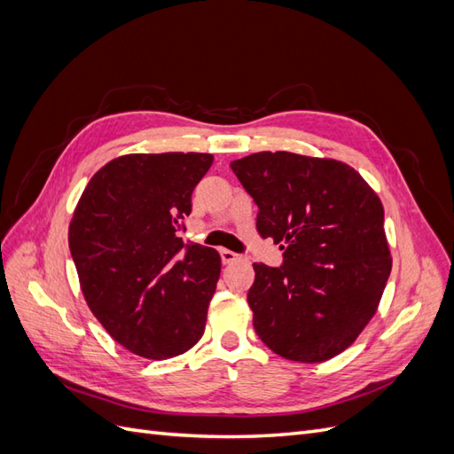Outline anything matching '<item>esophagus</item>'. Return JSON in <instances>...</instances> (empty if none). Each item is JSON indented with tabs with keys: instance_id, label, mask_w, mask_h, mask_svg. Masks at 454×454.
<instances>
[{
	"instance_id": "obj_1",
	"label": "esophagus",
	"mask_w": 454,
	"mask_h": 454,
	"mask_svg": "<svg viewBox=\"0 0 454 454\" xmlns=\"http://www.w3.org/2000/svg\"><path fill=\"white\" fill-rule=\"evenodd\" d=\"M219 254H222V261L225 265H231V263H237V261H242L244 259V255H240V254H235V252H231V250H219Z\"/></svg>"
}]
</instances>
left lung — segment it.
I'll use <instances>...</instances> for the list:
<instances>
[{
	"mask_svg": "<svg viewBox=\"0 0 454 454\" xmlns=\"http://www.w3.org/2000/svg\"><path fill=\"white\" fill-rule=\"evenodd\" d=\"M259 206L257 232L282 267L254 263L259 339L286 360L320 364L358 339L392 270L379 195L347 162L259 151L231 162Z\"/></svg>",
	"mask_w": 454,
	"mask_h": 454,
	"instance_id": "obj_1",
	"label": "left lung"
}]
</instances>
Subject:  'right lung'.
<instances>
[{
	"label": "right lung",
	"mask_w": 454,
	"mask_h": 454,
	"mask_svg": "<svg viewBox=\"0 0 454 454\" xmlns=\"http://www.w3.org/2000/svg\"><path fill=\"white\" fill-rule=\"evenodd\" d=\"M212 162L210 153L122 155L75 206L67 242L81 292L106 332L142 358H174L204 333L222 257L176 232Z\"/></svg>",
	"instance_id": "right-lung-1"
}]
</instances>
